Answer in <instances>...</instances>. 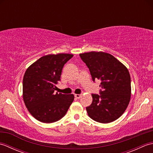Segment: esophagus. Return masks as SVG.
I'll list each match as a JSON object with an SVG mask.
<instances>
[{
  "label": "esophagus",
  "mask_w": 153,
  "mask_h": 153,
  "mask_svg": "<svg viewBox=\"0 0 153 153\" xmlns=\"http://www.w3.org/2000/svg\"><path fill=\"white\" fill-rule=\"evenodd\" d=\"M81 97H82V95H79V94H76V95H75V97H76V99H79V98H81Z\"/></svg>",
  "instance_id": "1"
}]
</instances>
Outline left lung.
I'll return each mask as SVG.
<instances>
[{
  "mask_svg": "<svg viewBox=\"0 0 153 153\" xmlns=\"http://www.w3.org/2000/svg\"><path fill=\"white\" fill-rule=\"evenodd\" d=\"M92 79L100 80L99 94H92L91 105L86 107L91 118L100 123L112 122L122 115L131 97V78L127 68L110 54L90 52L80 54Z\"/></svg>",
  "mask_w": 153,
  "mask_h": 153,
  "instance_id": "8db88e82",
  "label": "left lung"
}]
</instances>
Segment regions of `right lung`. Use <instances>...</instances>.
Wrapping results in <instances>:
<instances>
[{"instance_id": "add662e5", "label": "right lung", "mask_w": 153, "mask_h": 153, "mask_svg": "<svg viewBox=\"0 0 153 153\" xmlns=\"http://www.w3.org/2000/svg\"><path fill=\"white\" fill-rule=\"evenodd\" d=\"M70 54H48L29 67L23 79V99L29 112L43 123H53L66 114L74 99L72 94H54L62 70L73 57Z\"/></svg>"}]
</instances>
